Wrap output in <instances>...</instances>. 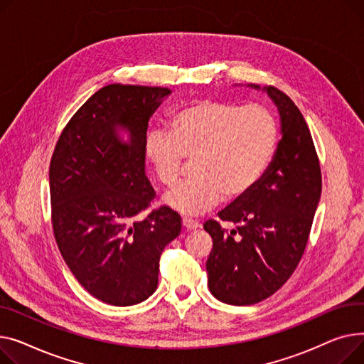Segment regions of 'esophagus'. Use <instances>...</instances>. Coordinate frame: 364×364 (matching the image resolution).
Instances as JSON below:
<instances>
[{
    "mask_svg": "<svg viewBox=\"0 0 364 364\" xmlns=\"http://www.w3.org/2000/svg\"><path fill=\"white\" fill-rule=\"evenodd\" d=\"M182 225H183V228H185L186 230H197V229L200 228V223H198V222L192 220V219H189V218H183V219H182Z\"/></svg>",
    "mask_w": 364,
    "mask_h": 364,
    "instance_id": "34e87169",
    "label": "esophagus"
}]
</instances>
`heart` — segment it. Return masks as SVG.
Wrapping results in <instances>:
<instances>
[{"mask_svg":"<svg viewBox=\"0 0 364 364\" xmlns=\"http://www.w3.org/2000/svg\"><path fill=\"white\" fill-rule=\"evenodd\" d=\"M279 124L262 104L203 100L179 110L170 131L146 135L145 156L159 182L173 188L181 181L186 157L194 159V178L166 197V203L197 216L223 198L241 200L257 186L274 157Z\"/></svg>","mask_w":364,"mask_h":364,"instance_id":"b5f03b06","label":"heart"}]
</instances>
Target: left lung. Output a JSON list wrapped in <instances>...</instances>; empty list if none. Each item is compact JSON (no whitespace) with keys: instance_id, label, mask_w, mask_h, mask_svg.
Returning a JSON list of instances; mask_svg holds the SVG:
<instances>
[{"instance_id":"left-lung-1","label":"left lung","mask_w":364,"mask_h":364,"mask_svg":"<svg viewBox=\"0 0 364 364\" xmlns=\"http://www.w3.org/2000/svg\"><path fill=\"white\" fill-rule=\"evenodd\" d=\"M259 88V87H254ZM277 105L282 139L262 182L204 229L213 240L207 259L208 288L219 301L250 306L266 300L288 279L307 247L322 192V172L309 126L294 101L266 88Z\"/></svg>"}]
</instances>
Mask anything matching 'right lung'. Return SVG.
Listing matches in <instances>:
<instances>
[{"mask_svg": "<svg viewBox=\"0 0 364 364\" xmlns=\"http://www.w3.org/2000/svg\"><path fill=\"white\" fill-rule=\"evenodd\" d=\"M168 88L113 83L97 91L64 127L50 163L51 223L64 262L100 301L134 306L159 284L164 247L182 219L161 205L145 176L148 120ZM132 134L124 144L117 135Z\"/></svg>", "mask_w": 364, "mask_h": 364, "instance_id": "1", "label": "right lung"}]
</instances>
